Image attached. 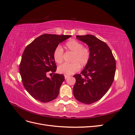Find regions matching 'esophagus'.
<instances>
[{"mask_svg": "<svg viewBox=\"0 0 135 135\" xmlns=\"http://www.w3.org/2000/svg\"><path fill=\"white\" fill-rule=\"evenodd\" d=\"M69 75H65V79H66L68 78H69Z\"/></svg>", "mask_w": 135, "mask_h": 135, "instance_id": "obj_1", "label": "esophagus"}]
</instances>
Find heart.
<instances>
[{
  "instance_id": "b5f03b06",
  "label": "heart",
  "mask_w": 135,
  "mask_h": 135,
  "mask_svg": "<svg viewBox=\"0 0 135 135\" xmlns=\"http://www.w3.org/2000/svg\"><path fill=\"white\" fill-rule=\"evenodd\" d=\"M66 52L72 53L70 63L64 64L59 66L57 70L60 74L66 75H71L78 71L80 68H84L88 64L91 58V51L87 47L75 39H70L65 44ZM54 59L56 63H62L64 60V51L62 47H57L53 54Z\"/></svg>"
}]
</instances>
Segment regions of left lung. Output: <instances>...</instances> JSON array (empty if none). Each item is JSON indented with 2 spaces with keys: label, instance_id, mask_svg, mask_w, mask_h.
<instances>
[{
  "label": "left lung",
  "instance_id": "8db88e82",
  "mask_svg": "<svg viewBox=\"0 0 135 135\" xmlns=\"http://www.w3.org/2000/svg\"><path fill=\"white\" fill-rule=\"evenodd\" d=\"M87 44L91 58L80 74H76L73 92L81 103L91 104L99 101L109 89L114 81L116 62L112 52L105 42L92 35H77Z\"/></svg>",
  "mask_w": 135,
  "mask_h": 135
}]
</instances>
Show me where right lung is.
I'll return each instance as SVG.
<instances>
[{
  "mask_svg": "<svg viewBox=\"0 0 135 135\" xmlns=\"http://www.w3.org/2000/svg\"><path fill=\"white\" fill-rule=\"evenodd\" d=\"M71 35L45 34L36 38L26 47L20 64V73L24 87L35 100L48 103L56 99L65 80L62 74L54 73L57 66L53 57L59 43Z\"/></svg>",
  "mask_w": 135,
  "mask_h": 135,
  "instance_id": "1",
  "label": "right lung"
}]
</instances>
